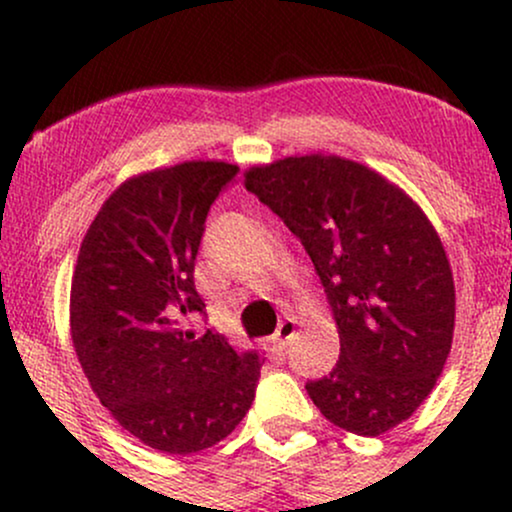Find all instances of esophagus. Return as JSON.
<instances>
[{
  "label": "esophagus",
  "mask_w": 512,
  "mask_h": 512,
  "mask_svg": "<svg viewBox=\"0 0 512 512\" xmlns=\"http://www.w3.org/2000/svg\"><path fill=\"white\" fill-rule=\"evenodd\" d=\"M293 337H296V320H293V317H286V320H281L279 327H276L272 342L274 346H279V349H286Z\"/></svg>",
  "instance_id": "1"
}]
</instances>
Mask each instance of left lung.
Segmentation results:
<instances>
[{"mask_svg": "<svg viewBox=\"0 0 512 512\" xmlns=\"http://www.w3.org/2000/svg\"><path fill=\"white\" fill-rule=\"evenodd\" d=\"M245 187L301 240L337 322V366L305 385L315 407L370 438L407 421L436 387L455 332L452 269L424 209L334 154L252 166Z\"/></svg>", "mask_w": 512, "mask_h": 512, "instance_id": "obj_1", "label": "left lung"}]
</instances>
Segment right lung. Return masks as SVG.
I'll return each mask as SVG.
<instances>
[{
    "mask_svg": "<svg viewBox=\"0 0 512 512\" xmlns=\"http://www.w3.org/2000/svg\"><path fill=\"white\" fill-rule=\"evenodd\" d=\"M236 173L226 161H185L125 180L74 267L69 325L88 385L127 433L168 455L226 438L260 380L257 351L182 325L204 313L195 257L209 207Z\"/></svg>",
    "mask_w": 512,
    "mask_h": 512,
    "instance_id": "add662e5",
    "label": "right lung"
}]
</instances>
